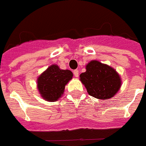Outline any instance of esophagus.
<instances>
[{
  "label": "esophagus",
  "instance_id": "34e87169",
  "mask_svg": "<svg viewBox=\"0 0 146 146\" xmlns=\"http://www.w3.org/2000/svg\"><path fill=\"white\" fill-rule=\"evenodd\" d=\"M74 75L75 77H76V78H78V76H79V71L78 70H74Z\"/></svg>",
  "mask_w": 146,
  "mask_h": 146
}]
</instances>
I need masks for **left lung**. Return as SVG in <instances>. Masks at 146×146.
I'll return each instance as SVG.
<instances>
[{"mask_svg":"<svg viewBox=\"0 0 146 146\" xmlns=\"http://www.w3.org/2000/svg\"><path fill=\"white\" fill-rule=\"evenodd\" d=\"M80 80L89 95L100 100H109L121 89V78L114 68L92 60L87 64L86 72L80 74Z\"/></svg>","mask_w":146,"mask_h":146,"instance_id":"8db88e82","label":"left lung"}]
</instances>
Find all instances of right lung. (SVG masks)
Wrapping results in <instances>:
<instances>
[{"label":"right lung","mask_w":146,"mask_h":146,"mask_svg":"<svg viewBox=\"0 0 146 146\" xmlns=\"http://www.w3.org/2000/svg\"><path fill=\"white\" fill-rule=\"evenodd\" d=\"M70 70L61 69L57 65H51L37 79L38 92L44 100L56 102L62 97L66 84L72 79Z\"/></svg>","instance_id":"right-lung-1"}]
</instances>
